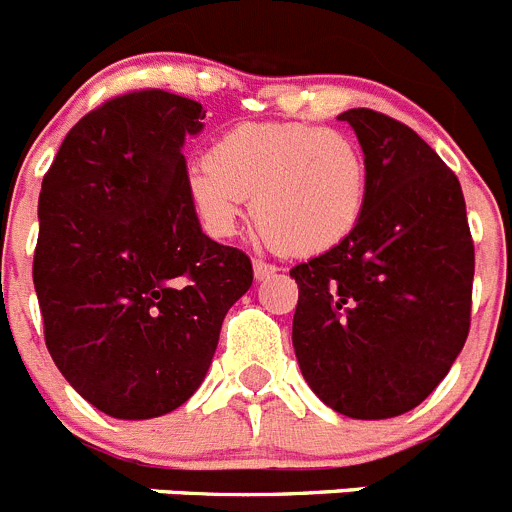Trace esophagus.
I'll return each mask as SVG.
<instances>
[{
    "instance_id": "obj_1",
    "label": "esophagus",
    "mask_w": 512,
    "mask_h": 512,
    "mask_svg": "<svg viewBox=\"0 0 512 512\" xmlns=\"http://www.w3.org/2000/svg\"><path fill=\"white\" fill-rule=\"evenodd\" d=\"M277 271L279 269L274 264H266V261H261V259L253 261V277L256 279H269V277H274Z\"/></svg>"
}]
</instances>
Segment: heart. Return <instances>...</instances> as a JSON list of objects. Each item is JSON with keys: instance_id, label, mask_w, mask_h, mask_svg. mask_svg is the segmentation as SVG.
Wrapping results in <instances>:
<instances>
[{"instance_id": "1", "label": "heart", "mask_w": 512, "mask_h": 512, "mask_svg": "<svg viewBox=\"0 0 512 512\" xmlns=\"http://www.w3.org/2000/svg\"><path fill=\"white\" fill-rule=\"evenodd\" d=\"M369 166L351 135L305 122H246L187 171V194L215 238L235 230L243 200L266 241L287 256H318L354 233Z\"/></svg>"}]
</instances>
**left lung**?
<instances>
[{"label":"left lung","mask_w":512,"mask_h":512,"mask_svg":"<svg viewBox=\"0 0 512 512\" xmlns=\"http://www.w3.org/2000/svg\"><path fill=\"white\" fill-rule=\"evenodd\" d=\"M369 166L359 225L289 271L292 343L310 390L336 413L384 420L418 408L469 336L474 243L454 171L382 112L338 115Z\"/></svg>","instance_id":"obj_1"}]
</instances>
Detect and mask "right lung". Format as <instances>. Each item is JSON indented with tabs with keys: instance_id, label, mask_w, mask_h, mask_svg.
Here are the masks:
<instances>
[{
	"instance_id": "obj_1",
	"label": "right lung",
	"mask_w": 512,
	"mask_h": 512,
	"mask_svg": "<svg viewBox=\"0 0 512 512\" xmlns=\"http://www.w3.org/2000/svg\"><path fill=\"white\" fill-rule=\"evenodd\" d=\"M202 104L164 89L104 102L63 138L43 176L33 282L45 346L87 402L120 420L189 400L251 259L200 228L187 135Z\"/></svg>"
}]
</instances>
